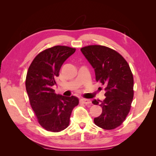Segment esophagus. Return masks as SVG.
I'll use <instances>...</instances> for the list:
<instances>
[{
  "label": "esophagus",
  "instance_id": "esophagus-1",
  "mask_svg": "<svg viewBox=\"0 0 156 156\" xmlns=\"http://www.w3.org/2000/svg\"><path fill=\"white\" fill-rule=\"evenodd\" d=\"M81 102L83 103V104H85V105H90L91 103V101L88 100V99H81Z\"/></svg>",
  "mask_w": 156,
  "mask_h": 156
}]
</instances>
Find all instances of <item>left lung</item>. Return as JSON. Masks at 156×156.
I'll return each instance as SVG.
<instances>
[{
  "mask_svg": "<svg viewBox=\"0 0 156 156\" xmlns=\"http://www.w3.org/2000/svg\"><path fill=\"white\" fill-rule=\"evenodd\" d=\"M81 51L94 69L96 81L106 87L105 100L92 101L102 108L94 123L107 130L115 129L125 120L133 98V77L129 66L118 52L105 46L88 45Z\"/></svg>",
  "mask_w": 156,
  "mask_h": 156,
  "instance_id": "obj_1",
  "label": "left lung"
}]
</instances>
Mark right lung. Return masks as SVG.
I'll return each mask as SVG.
<instances>
[{"label": "right lung", "instance_id": "1", "mask_svg": "<svg viewBox=\"0 0 156 156\" xmlns=\"http://www.w3.org/2000/svg\"><path fill=\"white\" fill-rule=\"evenodd\" d=\"M75 51L67 46H54L37 55L28 69L25 85L30 105L47 131L59 132L66 128L73 108L79 104L77 97L56 94L52 88L62 65Z\"/></svg>", "mask_w": 156, "mask_h": 156}]
</instances>
